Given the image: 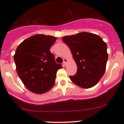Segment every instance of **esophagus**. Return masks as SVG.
Wrapping results in <instances>:
<instances>
[{
  "mask_svg": "<svg viewBox=\"0 0 124 124\" xmlns=\"http://www.w3.org/2000/svg\"><path fill=\"white\" fill-rule=\"evenodd\" d=\"M67 61H68V60L66 58H64V59H63V65H64V66L66 65Z\"/></svg>",
  "mask_w": 124,
  "mask_h": 124,
  "instance_id": "1",
  "label": "esophagus"
}]
</instances>
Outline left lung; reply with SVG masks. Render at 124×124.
<instances>
[{
	"instance_id": "obj_1",
	"label": "left lung",
	"mask_w": 124,
	"mask_h": 124,
	"mask_svg": "<svg viewBox=\"0 0 124 124\" xmlns=\"http://www.w3.org/2000/svg\"><path fill=\"white\" fill-rule=\"evenodd\" d=\"M63 41L70 47L77 64V73L70 76L72 82L83 88L95 86L106 71L107 45L99 36L88 32L65 36Z\"/></svg>"
}]
</instances>
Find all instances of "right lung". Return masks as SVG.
I'll return each instance as SVG.
<instances>
[{
	"instance_id": "obj_1",
	"label": "right lung",
	"mask_w": 124,
	"mask_h": 124,
	"mask_svg": "<svg viewBox=\"0 0 124 124\" xmlns=\"http://www.w3.org/2000/svg\"><path fill=\"white\" fill-rule=\"evenodd\" d=\"M56 38L38 34L27 38L14 56L17 74L28 90L43 94L54 86L56 72L62 66L55 62L50 48Z\"/></svg>"
}]
</instances>
